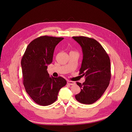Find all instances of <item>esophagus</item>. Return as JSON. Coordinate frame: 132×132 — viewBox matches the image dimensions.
Wrapping results in <instances>:
<instances>
[{"label":"esophagus","mask_w":132,"mask_h":132,"mask_svg":"<svg viewBox=\"0 0 132 132\" xmlns=\"http://www.w3.org/2000/svg\"><path fill=\"white\" fill-rule=\"evenodd\" d=\"M67 84L70 85H74L75 84V82L73 81H67Z\"/></svg>","instance_id":"1"}]
</instances>
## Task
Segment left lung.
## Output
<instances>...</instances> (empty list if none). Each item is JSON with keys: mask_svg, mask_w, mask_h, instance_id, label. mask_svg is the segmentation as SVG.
<instances>
[{"mask_svg": "<svg viewBox=\"0 0 132 132\" xmlns=\"http://www.w3.org/2000/svg\"><path fill=\"white\" fill-rule=\"evenodd\" d=\"M72 38L82 47L83 59L79 74L86 77L82 84L76 82L81 90L76 95V99L82 104H91L101 98L109 86L110 58L102 45L94 38L83 36Z\"/></svg>", "mask_w": 132, "mask_h": 132, "instance_id": "obj_1", "label": "left lung"}]
</instances>
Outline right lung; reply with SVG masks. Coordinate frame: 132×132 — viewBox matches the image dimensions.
<instances>
[{"label":"right lung","mask_w":132,"mask_h":132,"mask_svg":"<svg viewBox=\"0 0 132 132\" xmlns=\"http://www.w3.org/2000/svg\"><path fill=\"white\" fill-rule=\"evenodd\" d=\"M63 38L47 36L34 39L21 60L23 82L26 92L36 103L47 106L57 99L59 90L67 82L61 77H50L47 65L52 63L55 46Z\"/></svg>","instance_id":"1"}]
</instances>
